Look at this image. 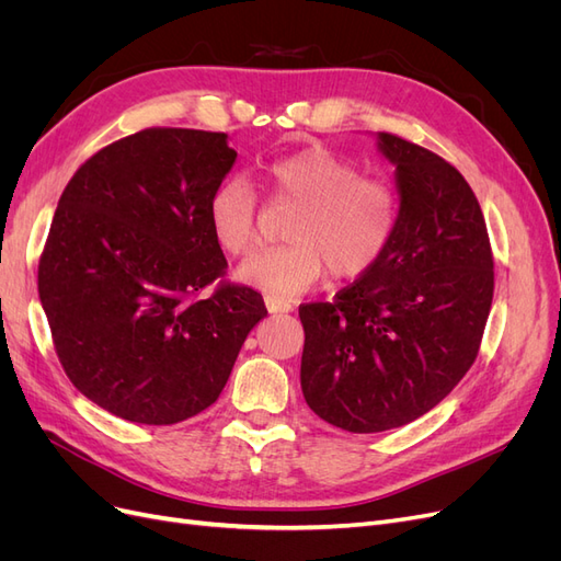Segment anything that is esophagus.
<instances>
[{
  "mask_svg": "<svg viewBox=\"0 0 561 561\" xmlns=\"http://www.w3.org/2000/svg\"><path fill=\"white\" fill-rule=\"evenodd\" d=\"M264 304H266L268 313H290V311H293V304L287 301V299H283V297L266 295V297H264Z\"/></svg>",
  "mask_w": 561,
  "mask_h": 561,
  "instance_id": "1",
  "label": "esophagus"
}]
</instances>
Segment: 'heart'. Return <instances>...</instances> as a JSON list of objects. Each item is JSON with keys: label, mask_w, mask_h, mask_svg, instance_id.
Masks as SVG:
<instances>
[{"label": "heart", "mask_w": 561, "mask_h": 561, "mask_svg": "<svg viewBox=\"0 0 561 561\" xmlns=\"http://www.w3.org/2000/svg\"><path fill=\"white\" fill-rule=\"evenodd\" d=\"M278 198L299 203L285 236L290 241L254 250L236 278L268 295L293 297L322 274L358 278L375 266L398 227V194L383 178L363 175L358 163L330 149L309 147L266 165ZM215 243L243 254L257 233V194L245 175L219 182L206 206Z\"/></svg>", "instance_id": "heart-1"}]
</instances>
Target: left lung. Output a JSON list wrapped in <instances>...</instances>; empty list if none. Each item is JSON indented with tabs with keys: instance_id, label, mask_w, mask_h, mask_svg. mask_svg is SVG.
I'll list each match as a JSON object with an SVG mask.
<instances>
[{
	"instance_id": "8db88e82",
	"label": "left lung",
	"mask_w": 561,
	"mask_h": 561,
	"mask_svg": "<svg viewBox=\"0 0 561 561\" xmlns=\"http://www.w3.org/2000/svg\"><path fill=\"white\" fill-rule=\"evenodd\" d=\"M396 165L398 227L383 257L332 301L299 307L301 393L348 433L431 412L478 358L494 299L484 215L451 163L377 133Z\"/></svg>"
}]
</instances>
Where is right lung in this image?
Segmentation results:
<instances>
[{
	"mask_svg": "<svg viewBox=\"0 0 561 561\" xmlns=\"http://www.w3.org/2000/svg\"><path fill=\"white\" fill-rule=\"evenodd\" d=\"M236 163L227 133L147 128L67 182L39 262V299L65 375L103 410L171 426L210 407L250 330L252 287L219 283L206 206Z\"/></svg>",
	"mask_w": 561,
	"mask_h": 561,
	"instance_id": "1",
	"label": "right lung"
}]
</instances>
